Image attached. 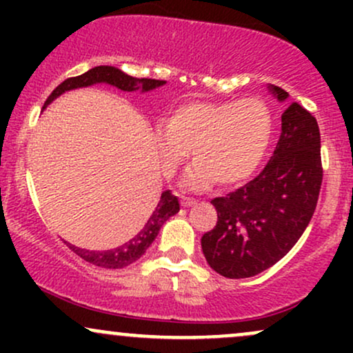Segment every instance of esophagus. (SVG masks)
I'll return each instance as SVG.
<instances>
[{
    "mask_svg": "<svg viewBox=\"0 0 353 353\" xmlns=\"http://www.w3.org/2000/svg\"><path fill=\"white\" fill-rule=\"evenodd\" d=\"M181 204H182V208H190V205L196 204V199H190V197L181 196Z\"/></svg>",
    "mask_w": 353,
    "mask_h": 353,
    "instance_id": "1",
    "label": "esophagus"
}]
</instances>
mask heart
Segmentation results:
<instances>
[{
  "label": "heart",
  "instance_id": "obj_1",
  "mask_svg": "<svg viewBox=\"0 0 353 353\" xmlns=\"http://www.w3.org/2000/svg\"><path fill=\"white\" fill-rule=\"evenodd\" d=\"M274 134L270 108L262 99L189 101L154 129L161 169L172 177L189 157L196 163L184 176L190 190L241 184L261 168Z\"/></svg>",
  "mask_w": 353,
  "mask_h": 353
}]
</instances>
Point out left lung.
Listing matches in <instances>:
<instances>
[{"instance_id":"left-lung-1","label":"left lung","mask_w":353,"mask_h":353,"mask_svg":"<svg viewBox=\"0 0 353 353\" xmlns=\"http://www.w3.org/2000/svg\"><path fill=\"white\" fill-rule=\"evenodd\" d=\"M283 103L289 92L269 84ZM317 119L299 103L282 114V132L264 171L244 188L210 201L217 224L201 239L208 264L228 279L264 272L309 225L322 185Z\"/></svg>"}]
</instances>
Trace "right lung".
<instances>
[{
    "mask_svg": "<svg viewBox=\"0 0 353 353\" xmlns=\"http://www.w3.org/2000/svg\"><path fill=\"white\" fill-rule=\"evenodd\" d=\"M109 84V86H114L121 91H141L148 92L152 91V89L164 86L165 81L159 79H148V78H132V76L125 74L124 71L117 70L114 66H96L92 70L84 72V74L76 76V78H68L66 81L59 84L54 91L51 92L50 98L46 99L43 109L48 108V104H51L56 98H59L64 92L72 91V89L78 88H88L92 86V84ZM179 212V201L177 197L171 194V190H164L161 194V201L157 202L156 209L152 210L151 217L145 221L143 229L136 234L134 237L129 239L128 242L123 245L116 247V249L111 250H88L81 249V247H76L72 244L70 249L74 254H78L81 259L89 262V264H94L98 267H104V269H123V267L132 264L137 259L143 255L148 247L152 244L154 239L157 237L161 228L169 217H172L174 214Z\"/></svg>",
    "mask_w": 353,
    "mask_h": 353,
    "instance_id": "add662e5",
    "label": "right lung"
}]
</instances>
